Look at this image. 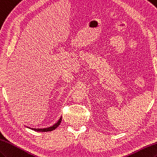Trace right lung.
Returning <instances> with one entry per match:
<instances>
[{
  "instance_id": "obj_1",
  "label": "right lung",
  "mask_w": 157,
  "mask_h": 157,
  "mask_svg": "<svg viewBox=\"0 0 157 157\" xmlns=\"http://www.w3.org/2000/svg\"><path fill=\"white\" fill-rule=\"evenodd\" d=\"M61 121H62V117L60 118V119H59V120L54 125H53V126H50L49 128H43V129L42 128H29L31 129V130H33L34 131H37V132H50V131L55 130V129L56 128L59 126V125L60 124ZM27 128H28V127H27Z\"/></svg>"
}]
</instances>
